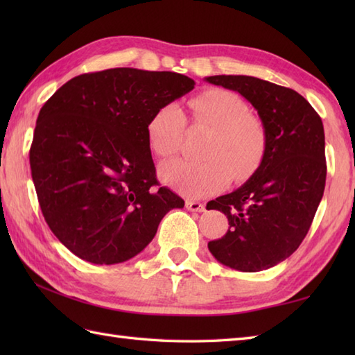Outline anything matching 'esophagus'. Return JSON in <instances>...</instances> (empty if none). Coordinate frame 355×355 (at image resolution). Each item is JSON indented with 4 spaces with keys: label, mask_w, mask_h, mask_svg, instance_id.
Segmentation results:
<instances>
[{
    "label": "esophagus",
    "mask_w": 355,
    "mask_h": 355,
    "mask_svg": "<svg viewBox=\"0 0 355 355\" xmlns=\"http://www.w3.org/2000/svg\"><path fill=\"white\" fill-rule=\"evenodd\" d=\"M186 209L191 210V212H205L206 206H205V202L193 201V200H187V201H186Z\"/></svg>",
    "instance_id": "esophagus-1"
}]
</instances>
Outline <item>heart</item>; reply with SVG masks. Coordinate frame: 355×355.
Returning a JSON list of instances; mask_svg holds the SVG:
<instances>
[{
  "label": "heart",
  "mask_w": 355,
  "mask_h": 355,
  "mask_svg": "<svg viewBox=\"0 0 355 355\" xmlns=\"http://www.w3.org/2000/svg\"><path fill=\"white\" fill-rule=\"evenodd\" d=\"M193 122L212 131L206 162L184 158L160 166V178L186 197H207L230 182L245 180L259 168L267 153V130L250 114L248 103L229 89H209L191 101ZM186 116L178 103L158 108L148 123V141L157 155L169 157L182 145Z\"/></svg>",
  "instance_id": "1"
}]
</instances>
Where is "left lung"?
<instances>
[{
    "label": "left lung",
    "instance_id": "obj_1",
    "mask_svg": "<svg viewBox=\"0 0 355 355\" xmlns=\"http://www.w3.org/2000/svg\"><path fill=\"white\" fill-rule=\"evenodd\" d=\"M209 84L238 92L267 130L261 166L232 193L209 201L229 230L207 244L224 266L261 271L288 258L306 236L327 182L325 132L320 116L291 88L253 76H210Z\"/></svg>",
    "mask_w": 355,
    "mask_h": 355
}]
</instances>
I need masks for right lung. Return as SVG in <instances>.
Instances as JSON below:
<instances>
[{
	"instance_id": "1",
	"label": "right lung",
	"mask_w": 355,
	"mask_h": 355,
	"mask_svg": "<svg viewBox=\"0 0 355 355\" xmlns=\"http://www.w3.org/2000/svg\"><path fill=\"white\" fill-rule=\"evenodd\" d=\"M193 85L173 71L110 69L73 78L44 103L30 169L45 223L78 258L131 259L184 206L157 182L148 123Z\"/></svg>"
}]
</instances>
